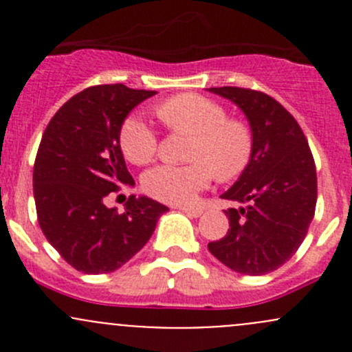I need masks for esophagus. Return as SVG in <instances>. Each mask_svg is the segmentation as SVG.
I'll return each instance as SVG.
<instances>
[{
    "label": "esophagus",
    "instance_id": "obj_1",
    "mask_svg": "<svg viewBox=\"0 0 352 352\" xmlns=\"http://www.w3.org/2000/svg\"><path fill=\"white\" fill-rule=\"evenodd\" d=\"M177 209L182 212H186L187 216H192V218H197V216H201V209L197 208H187V206H177Z\"/></svg>",
    "mask_w": 352,
    "mask_h": 352
}]
</instances>
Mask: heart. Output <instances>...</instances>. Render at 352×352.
I'll return each instance as SVG.
<instances>
[{
  "mask_svg": "<svg viewBox=\"0 0 352 352\" xmlns=\"http://www.w3.org/2000/svg\"><path fill=\"white\" fill-rule=\"evenodd\" d=\"M158 113L173 131L190 134L186 165H158L144 173L143 189L148 196L177 206L194 204L197 194L219 180H232L247 168L254 151L248 124L226 117L221 104L197 94L168 98ZM120 150L134 165H146L155 158L158 138L141 116L127 117L120 127Z\"/></svg>",
  "mask_w": 352,
  "mask_h": 352,
  "instance_id": "1",
  "label": "heart"
}]
</instances>
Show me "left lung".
I'll return each instance as SVG.
<instances>
[{
    "label": "left lung",
    "mask_w": 352,
    "mask_h": 352,
    "mask_svg": "<svg viewBox=\"0 0 352 352\" xmlns=\"http://www.w3.org/2000/svg\"><path fill=\"white\" fill-rule=\"evenodd\" d=\"M247 116L254 151L240 179L223 194L242 208L226 212L230 230L208 248L235 272L262 276L289 261L305 240L317 204V170L300 124L264 91L221 87Z\"/></svg>",
    "instance_id": "8db88e82"
}]
</instances>
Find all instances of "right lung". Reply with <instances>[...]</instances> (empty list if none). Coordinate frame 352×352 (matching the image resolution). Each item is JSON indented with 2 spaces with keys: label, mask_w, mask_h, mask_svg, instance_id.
<instances>
[{
  "label": "right lung",
  "mask_w": 352,
  "mask_h": 352,
  "mask_svg": "<svg viewBox=\"0 0 352 352\" xmlns=\"http://www.w3.org/2000/svg\"><path fill=\"white\" fill-rule=\"evenodd\" d=\"M155 94L122 83L85 88L42 134L34 163L38 225L67 264L85 274H105L126 264L168 211L146 196H129L122 214L105 204L122 186H134L120 151V127L131 110Z\"/></svg>",
  "instance_id": "add662e5"
}]
</instances>
